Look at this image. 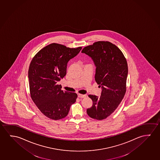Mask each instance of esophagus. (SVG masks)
<instances>
[{
    "mask_svg": "<svg viewBox=\"0 0 160 160\" xmlns=\"http://www.w3.org/2000/svg\"><path fill=\"white\" fill-rule=\"evenodd\" d=\"M78 96L80 98H84L86 96V95H82V94H80V93H78Z\"/></svg>",
    "mask_w": 160,
    "mask_h": 160,
    "instance_id": "esophagus-1",
    "label": "esophagus"
}]
</instances>
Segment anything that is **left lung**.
<instances>
[{"instance_id": "8db88e82", "label": "left lung", "mask_w": 160, "mask_h": 160, "mask_svg": "<svg viewBox=\"0 0 160 160\" xmlns=\"http://www.w3.org/2000/svg\"><path fill=\"white\" fill-rule=\"evenodd\" d=\"M81 52L92 59L96 68L95 79L102 89L100 96H88L93 102L86 112L91 118L101 120L113 113L125 96L127 61L120 50L110 42H95Z\"/></svg>"}]
</instances>
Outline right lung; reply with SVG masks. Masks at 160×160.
<instances>
[{
	"mask_svg": "<svg viewBox=\"0 0 160 160\" xmlns=\"http://www.w3.org/2000/svg\"><path fill=\"white\" fill-rule=\"evenodd\" d=\"M82 47L67 48L52 43L40 50L32 59L28 70L30 96L47 118L58 120L65 118L75 103L76 93L62 90L57 82L67 74V64Z\"/></svg>",
	"mask_w": 160,
	"mask_h": 160,
	"instance_id": "right-lung-1",
	"label": "right lung"
}]
</instances>
